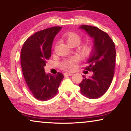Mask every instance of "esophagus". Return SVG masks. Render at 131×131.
I'll return each instance as SVG.
<instances>
[{"label":"esophagus","mask_w":131,"mask_h":131,"mask_svg":"<svg viewBox=\"0 0 131 131\" xmlns=\"http://www.w3.org/2000/svg\"><path fill=\"white\" fill-rule=\"evenodd\" d=\"M64 76H71L73 75V73H64Z\"/></svg>","instance_id":"34e87169"}]
</instances>
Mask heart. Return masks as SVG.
<instances>
[{
  "instance_id": "obj_1",
  "label": "heart",
  "mask_w": 131,
  "mask_h": 131,
  "mask_svg": "<svg viewBox=\"0 0 131 131\" xmlns=\"http://www.w3.org/2000/svg\"><path fill=\"white\" fill-rule=\"evenodd\" d=\"M62 37L67 43L72 46H76L80 43L82 40V36L80 34L74 31H68L64 33ZM94 45L90 42H87L78 46L77 51L82 57H88L92 53ZM76 58L75 57L66 58L60 62V67L63 70L70 71L75 67Z\"/></svg>"
}]
</instances>
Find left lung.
<instances>
[{
  "label": "left lung",
  "instance_id": "8db88e82",
  "mask_svg": "<svg viewBox=\"0 0 131 131\" xmlns=\"http://www.w3.org/2000/svg\"><path fill=\"white\" fill-rule=\"evenodd\" d=\"M85 30L94 39V50L89 57L86 70L92 71V76L83 79L79 83L80 92L83 96L96 99L103 96L112 83L116 64L114 43L108 34L96 27L83 25ZM85 73H88L87 71Z\"/></svg>",
  "mask_w": 131,
  "mask_h": 131
}]
</instances>
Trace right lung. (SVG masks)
<instances>
[{
    "instance_id": "obj_1",
    "label": "right lung",
    "mask_w": 131,
    "mask_h": 131,
    "mask_svg": "<svg viewBox=\"0 0 131 131\" xmlns=\"http://www.w3.org/2000/svg\"><path fill=\"white\" fill-rule=\"evenodd\" d=\"M61 27L55 26L36 32L26 40L21 51V64L25 80L30 92L37 100L47 101L56 95L64 78L58 72L46 74L44 66L51 57L53 39Z\"/></svg>"
}]
</instances>
